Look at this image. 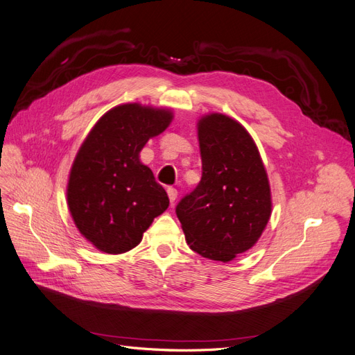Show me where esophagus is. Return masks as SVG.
I'll return each mask as SVG.
<instances>
[{"label": "esophagus", "mask_w": 355, "mask_h": 355, "mask_svg": "<svg viewBox=\"0 0 355 355\" xmlns=\"http://www.w3.org/2000/svg\"><path fill=\"white\" fill-rule=\"evenodd\" d=\"M166 193H168V198H169V200H171V203H174L175 200H177V194H178V191H177V189H174V187H168V190H166Z\"/></svg>", "instance_id": "34e87169"}]
</instances>
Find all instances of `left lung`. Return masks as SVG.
<instances>
[{"label":"left lung","instance_id":"left-lung-1","mask_svg":"<svg viewBox=\"0 0 355 355\" xmlns=\"http://www.w3.org/2000/svg\"><path fill=\"white\" fill-rule=\"evenodd\" d=\"M198 136L202 180L175 212L193 252L228 263L250 250L268 225L269 178L253 137L234 118L206 114Z\"/></svg>","mask_w":355,"mask_h":355}]
</instances>
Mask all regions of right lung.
<instances>
[{
	"mask_svg": "<svg viewBox=\"0 0 355 355\" xmlns=\"http://www.w3.org/2000/svg\"><path fill=\"white\" fill-rule=\"evenodd\" d=\"M173 118L168 108L118 105L99 118L77 150L67 205L78 232L99 252L121 254L135 248L169 206L166 191L139 155Z\"/></svg>",
	"mask_w": 355,
	"mask_h": 355,
	"instance_id": "right-lung-1",
	"label": "right lung"
}]
</instances>
